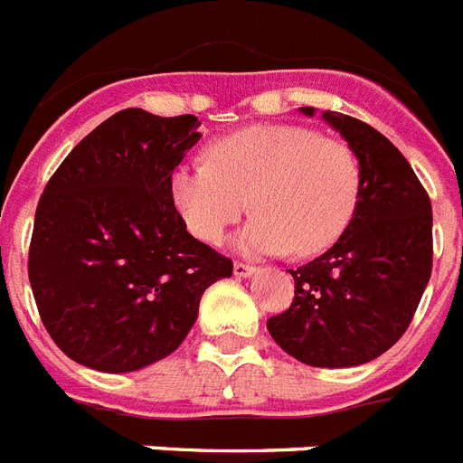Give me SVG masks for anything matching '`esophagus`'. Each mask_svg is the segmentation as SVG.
<instances>
[{
    "instance_id": "34e87169",
    "label": "esophagus",
    "mask_w": 463,
    "mask_h": 463,
    "mask_svg": "<svg viewBox=\"0 0 463 463\" xmlns=\"http://www.w3.org/2000/svg\"><path fill=\"white\" fill-rule=\"evenodd\" d=\"M234 274L236 276H250V274H255V267H252V264H248V262H236L234 264Z\"/></svg>"
}]
</instances>
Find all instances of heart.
<instances>
[{"label": "heart", "mask_w": 463, "mask_h": 463, "mask_svg": "<svg viewBox=\"0 0 463 463\" xmlns=\"http://www.w3.org/2000/svg\"><path fill=\"white\" fill-rule=\"evenodd\" d=\"M171 194L203 243H220L250 201L258 215L239 236L241 250L307 258L333 246L349 227L361 165L337 137L304 126L255 124L211 142L205 161L177 165Z\"/></svg>", "instance_id": "1"}]
</instances>
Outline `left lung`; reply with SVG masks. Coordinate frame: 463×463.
<instances>
[{
  "instance_id": "1",
  "label": "left lung",
  "mask_w": 463,
  "mask_h": 463,
  "mask_svg": "<svg viewBox=\"0 0 463 463\" xmlns=\"http://www.w3.org/2000/svg\"><path fill=\"white\" fill-rule=\"evenodd\" d=\"M314 114V108H302ZM361 165L358 205L321 258L290 269L295 298L267 321L292 358L314 367L373 361L405 335L433 267L430 199L389 137L349 114L323 112Z\"/></svg>"
}]
</instances>
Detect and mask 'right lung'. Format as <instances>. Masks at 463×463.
<instances>
[{
	"label": "right lung",
	"instance_id": "right-lung-1",
	"mask_svg": "<svg viewBox=\"0 0 463 463\" xmlns=\"http://www.w3.org/2000/svg\"><path fill=\"white\" fill-rule=\"evenodd\" d=\"M194 114L128 108L79 142L43 187L27 274L62 354L133 373L183 345L232 260L187 232L171 175L201 137Z\"/></svg>",
	"mask_w": 463,
	"mask_h": 463
}]
</instances>
